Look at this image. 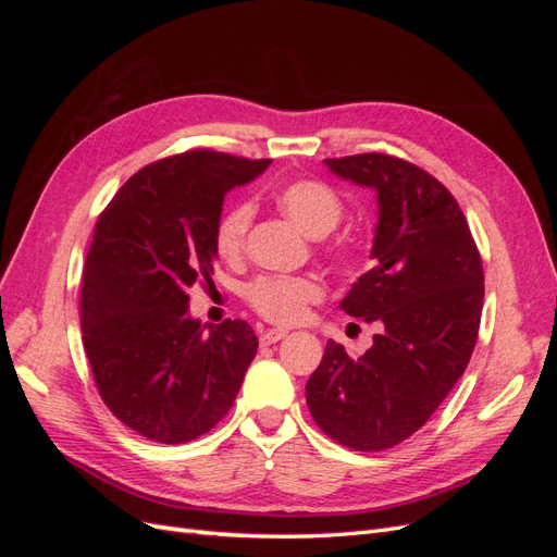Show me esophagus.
<instances>
[{"mask_svg": "<svg viewBox=\"0 0 557 557\" xmlns=\"http://www.w3.org/2000/svg\"><path fill=\"white\" fill-rule=\"evenodd\" d=\"M283 336H288V330H281V327H274V330H267L260 334V346H272L276 342H281Z\"/></svg>", "mask_w": 557, "mask_h": 557, "instance_id": "obj_1", "label": "esophagus"}]
</instances>
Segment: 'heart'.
Returning a JSON list of instances; mask_svg holds the SVG:
<instances>
[{
    "mask_svg": "<svg viewBox=\"0 0 557 557\" xmlns=\"http://www.w3.org/2000/svg\"><path fill=\"white\" fill-rule=\"evenodd\" d=\"M274 199L278 209L311 239H325L344 218L342 197L330 185L313 178H299L281 185ZM252 213H256V209L244 199L227 207L223 215L218 218L213 232L218 258H223L225 262H237L244 256ZM332 256L339 260L348 258L350 246L339 244L332 248ZM320 295H323V288L309 276H260L248 283L246 288V299L256 313H260L269 323L278 325H290L305 318L307 307L311 301H318Z\"/></svg>",
    "mask_w": 557,
    "mask_h": 557,
    "instance_id": "heart-1",
    "label": "heart"
}]
</instances>
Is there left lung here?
I'll list each match as a JSON object with an SVG mask.
<instances>
[{
  "label": "left lung",
  "mask_w": 557,
  "mask_h": 557,
  "mask_svg": "<svg viewBox=\"0 0 557 557\" xmlns=\"http://www.w3.org/2000/svg\"><path fill=\"white\" fill-rule=\"evenodd\" d=\"M325 164L376 193L374 267L339 307L381 330L360 358L327 342L307 404L330 440L385 450L423 428L465 374L481 325L483 264L458 201L420 166L383 153Z\"/></svg>",
  "instance_id": "obj_1"
}]
</instances>
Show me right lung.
<instances>
[{
    "label": "right lung",
    "instance_id": "obj_1",
    "mask_svg": "<svg viewBox=\"0 0 557 557\" xmlns=\"http://www.w3.org/2000/svg\"><path fill=\"white\" fill-rule=\"evenodd\" d=\"M272 160L209 148L134 174L95 225L81 288L83 346L111 413L150 442L207 434L237 399L258 336L246 320L205 332L190 288L211 283L223 199Z\"/></svg>",
    "mask_w": 557,
    "mask_h": 557
}]
</instances>
